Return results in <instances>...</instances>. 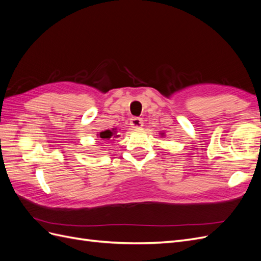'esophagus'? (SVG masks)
<instances>
[{
    "label": "esophagus",
    "instance_id": "1",
    "mask_svg": "<svg viewBox=\"0 0 261 261\" xmlns=\"http://www.w3.org/2000/svg\"><path fill=\"white\" fill-rule=\"evenodd\" d=\"M130 125H132V127H134V128H139L144 125V122L140 117H133L130 120Z\"/></svg>",
    "mask_w": 261,
    "mask_h": 261
}]
</instances>
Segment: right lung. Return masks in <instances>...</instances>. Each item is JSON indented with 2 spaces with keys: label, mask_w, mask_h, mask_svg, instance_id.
Returning a JSON list of instances; mask_svg holds the SVG:
<instances>
[{
  "label": "right lung",
  "mask_w": 261,
  "mask_h": 261,
  "mask_svg": "<svg viewBox=\"0 0 261 261\" xmlns=\"http://www.w3.org/2000/svg\"><path fill=\"white\" fill-rule=\"evenodd\" d=\"M114 128L112 129V130H110V129H108V130H105V132H101L100 133V138H102V139H106V140H109V139H111L115 134H114ZM115 137V136H114Z\"/></svg>",
  "instance_id": "right-lung-1"
}]
</instances>
